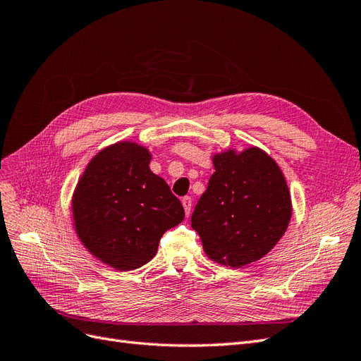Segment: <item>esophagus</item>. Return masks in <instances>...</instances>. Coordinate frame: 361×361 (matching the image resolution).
<instances>
[{
    "label": "esophagus",
    "mask_w": 361,
    "mask_h": 361,
    "mask_svg": "<svg viewBox=\"0 0 361 361\" xmlns=\"http://www.w3.org/2000/svg\"><path fill=\"white\" fill-rule=\"evenodd\" d=\"M182 204H183L185 214H187V216H188L190 212H191V207H192V200H191L190 195H185V197L182 199Z\"/></svg>",
    "instance_id": "obj_1"
}]
</instances>
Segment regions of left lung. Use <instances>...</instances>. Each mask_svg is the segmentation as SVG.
<instances>
[{"label": "left lung", "instance_id": "obj_1", "mask_svg": "<svg viewBox=\"0 0 361 361\" xmlns=\"http://www.w3.org/2000/svg\"><path fill=\"white\" fill-rule=\"evenodd\" d=\"M215 173L191 216L206 255L226 267L264 257L285 233L292 206L285 176L264 150L214 157Z\"/></svg>", "mask_w": 361, "mask_h": 361}]
</instances>
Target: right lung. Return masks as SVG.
<instances>
[{
    "mask_svg": "<svg viewBox=\"0 0 361 361\" xmlns=\"http://www.w3.org/2000/svg\"><path fill=\"white\" fill-rule=\"evenodd\" d=\"M150 154L117 143L87 166L72 200L82 244L104 264L130 271L157 255L161 236L185 216L167 182L149 169Z\"/></svg>",
    "mask_w": 361,
    "mask_h": 361,
    "instance_id": "right-lung-1",
    "label": "right lung"
}]
</instances>
